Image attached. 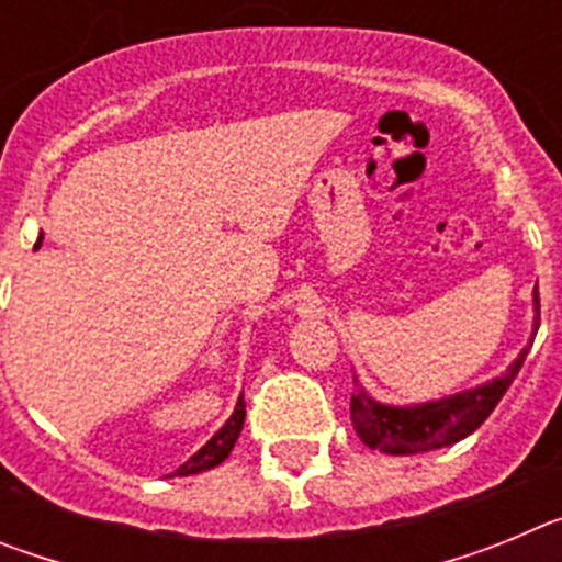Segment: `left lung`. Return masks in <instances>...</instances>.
<instances>
[{
  "mask_svg": "<svg viewBox=\"0 0 562 562\" xmlns=\"http://www.w3.org/2000/svg\"><path fill=\"white\" fill-rule=\"evenodd\" d=\"M540 326V301L538 286H535V324L532 337L526 342L513 366L501 376L490 382H481L475 389L459 391V394L441 396L430 402H414V405H385L374 400L362 389L355 376V394H351V425L371 450L389 456H414L428 453V450L448 448L456 441L467 439L475 428L484 425V419L493 414V408L506 394L524 366L526 355L532 349V340Z\"/></svg>",
  "mask_w": 562,
  "mask_h": 562,
  "instance_id": "left-lung-1",
  "label": "left lung"
}]
</instances>
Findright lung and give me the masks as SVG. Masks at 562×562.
I'll return each mask as SVG.
<instances>
[{
	"instance_id": "right-lung-1",
	"label": "right lung",
	"mask_w": 562,
	"mask_h": 562,
	"mask_svg": "<svg viewBox=\"0 0 562 562\" xmlns=\"http://www.w3.org/2000/svg\"><path fill=\"white\" fill-rule=\"evenodd\" d=\"M38 245H42V236H38L36 241V250ZM241 425H245V396H238L236 408H233L231 419L222 425L216 434L207 439V445H202L196 453L191 456V459L186 461V464H180V470L173 475H196V473H205V470H211V467H220L222 461L231 456L233 445H236L238 434H241Z\"/></svg>"
}]
</instances>
